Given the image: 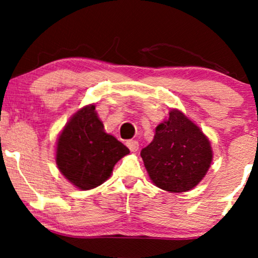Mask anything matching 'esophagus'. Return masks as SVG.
Listing matches in <instances>:
<instances>
[{"mask_svg":"<svg viewBox=\"0 0 258 258\" xmlns=\"http://www.w3.org/2000/svg\"><path fill=\"white\" fill-rule=\"evenodd\" d=\"M126 144H127V147H128V149L131 150V152H137L138 148H139L138 141H135V139H131V141H127Z\"/></svg>","mask_w":258,"mask_h":258,"instance_id":"esophagus-1","label":"esophagus"}]
</instances>
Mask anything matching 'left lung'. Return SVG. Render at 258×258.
I'll return each mask as SVG.
<instances>
[{
  "mask_svg": "<svg viewBox=\"0 0 258 258\" xmlns=\"http://www.w3.org/2000/svg\"><path fill=\"white\" fill-rule=\"evenodd\" d=\"M141 156L156 186L182 193L203 179L212 161L209 139L178 110H171L166 121L156 127L149 146Z\"/></svg>",
  "mask_w": 258,
  "mask_h": 258,
  "instance_id": "obj_1",
  "label": "left lung"
}]
</instances>
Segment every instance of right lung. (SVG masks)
Returning a JSON list of instances; mask_svg holds the SVG:
<instances>
[{"mask_svg":"<svg viewBox=\"0 0 258 258\" xmlns=\"http://www.w3.org/2000/svg\"><path fill=\"white\" fill-rule=\"evenodd\" d=\"M94 109V105H88L76 112L57 143L55 161L59 170L82 190L102 184L115 164L130 153L114 136L105 133Z\"/></svg>","mask_w":258,"mask_h":258,"instance_id":"right-lung-1","label":"right lung"}]
</instances>
